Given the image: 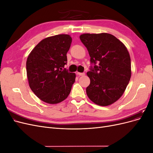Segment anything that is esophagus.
Segmentation results:
<instances>
[{
	"instance_id": "34e87169",
	"label": "esophagus",
	"mask_w": 153,
	"mask_h": 153,
	"mask_svg": "<svg viewBox=\"0 0 153 153\" xmlns=\"http://www.w3.org/2000/svg\"><path fill=\"white\" fill-rule=\"evenodd\" d=\"M77 74L79 76H84L85 75V73H77Z\"/></svg>"
}]
</instances>
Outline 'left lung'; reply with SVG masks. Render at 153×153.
<instances>
[{
	"label": "left lung",
	"instance_id": "8db88e82",
	"mask_svg": "<svg viewBox=\"0 0 153 153\" xmlns=\"http://www.w3.org/2000/svg\"><path fill=\"white\" fill-rule=\"evenodd\" d=\"M80 39L94 64L87 73L91 80L86 88L87 96L100 106L114 103L122 96L131 78V59L126 47L108 33L83 34Z\"/></svg>",
	"mask_w": 153,
	"mask_h": 153
}]
</instances>
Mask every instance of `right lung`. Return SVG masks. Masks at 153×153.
Instances as JSON below:
<instances>
[{"label":"right lung","mask_w":153,"mask_h":153,"mask_svg":"<svg viewBox=\"0 0 153 153\" xmlns=\"http://www.w3.org/2000/svg\"><path fill=\"white\" fill-rule=\"evenodd\" d=\"M71 42L72 38L68 34L48 37L41 41L27 57L29 87L45 103H59L70 93L76 75L64 68Z\"/></svg>","instance_id":"1"}]
</instances>
